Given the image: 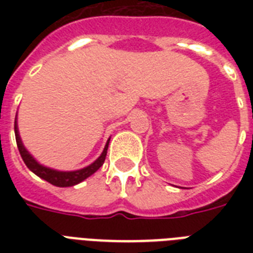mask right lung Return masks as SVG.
<instances>
[{
	"label": "right lung",
	"mask_w": 253,
	"mask_h": 253,
	"mask_svg": "<svg viewBox=\"0 0 253 253\" xmlns=\"http://www.w3.org/2000/svg\"><path fill=\"white\" fill-rule=\"evenodd\" d=\"M14 131H15V140H17L18 150L21 154L23 162L27 166V168L33 173H35L38 177H41L43 180H45L49 184L59 186V188H67V186H73V185L80 184L81 181H84L89 176H91L93 173L97 172L101 167H102L105 159H106L107 154V147H109V142L110 139L107 140L106 146L103 148L102 154L99 156L94 163H91L90 166L85 167L79 170H71V172H63V170H56V169L47 168V167L42 166L35 160V159L29 154V151L26 150L23 143L21 140L19 132H18V125H17V118H15V123H14Z\"/></svg>",
	"instance_id": "obj_1"
}]
</instances>
